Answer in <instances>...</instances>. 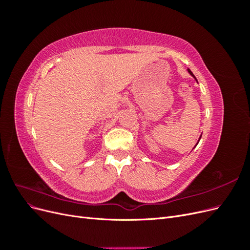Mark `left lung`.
<instances>
[{"label": "left lung", "instance_id": "8db88e82", "mask_svg": "<svg viewBox=\"0 0 250 250\" xmlns=\"http://www.w3.org/2000/svg\"><path fill=\"white\" fill-rule=\"evenodd\" d=\"M188 73H190V74H191V75H192V76H193V77H194V78H196V77H195V76H194V75H193V73H192V72H191V71H190V70H188ZM197 144H198V143H197Z\"/></svg>", "mask_w": 250, "mask_h": 250}]
</instances>
